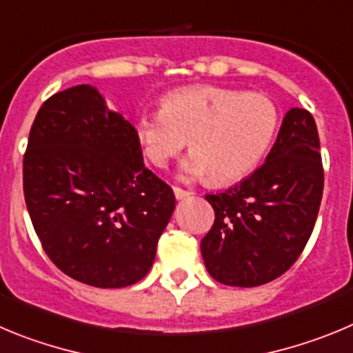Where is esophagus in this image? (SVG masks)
I'll list each match as a JSON object with an SVG mask.
<instances>
[{
    "mask_svg": "<svg viewBox=\"0 0 353 353\" xmlns=\"http://www.w3.org/2000/svg\"><path fill=\"white\" fill-rule=\"evenodd\" d=\"M174 195H176L177 200H184V199H188V196L192 195V192L179 188V186H174Z\"/></svg>",
    "mask_w": 353,
    "mask_h": 353,
    "instance_id": "obj_1",
    "label": "esophagus"
}]
</instances>
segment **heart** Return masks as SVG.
Returning <instances> with one entry per match:
<instances>
[{"instance_id": "1", "label": "heart", "mask_w": 353, "mask_h": 353, "mask_svg": "<svg viewBox=\"0 0 353 353\" xmlns=\"http://www.w3.org/2000/svg\"><path fill=\"white\" fill-rule=\"evenodd\" d=\"M278 130V109L262 93L221 85H188L161 100L160 112L135 119V135L145 158L165 169L186 148L193 153L181 165L186 181L234 183L252 172Z\"/></svg>"}]
</instances>
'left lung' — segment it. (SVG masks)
<instances>
[{"instance_id": "left-lung-1", "label": "left lung", "mask_w": 353, "mask_h": 353, "mask_svg": "<svg viewBox=\"0 0 353 353\" xmlns=\"http://www.w3.org/2000/svg\"><path fill=\"white\" fill-rule=\"evenodd\" d=\"M323 192L320 139L306 109H290L265 163L234 188L205 195L214 223L200 243L209 274L230 287L269 283L310 239Z\"/></svg>"}]
</instances>
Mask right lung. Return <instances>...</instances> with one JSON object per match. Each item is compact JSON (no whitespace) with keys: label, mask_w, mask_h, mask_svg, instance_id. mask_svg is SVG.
I'll list each match as a JSON object with an SVG mask.
<instances>
[{"label":"right lung","mask_w":353,"mask_h":353,"mask_svg":"<svg viewBox=\"0 0 353 353\" xmlns=\"http://www.w3.org/2000/svg\"><path fill=\"white\" fill-rule=\"evenodd\" d=\"M22 167L28 212L56 268L98 288L148 274L176 196L145 169L135 128L97 88L43 101Z\"/></svg>","instance_id":"1"}]
</instances>
